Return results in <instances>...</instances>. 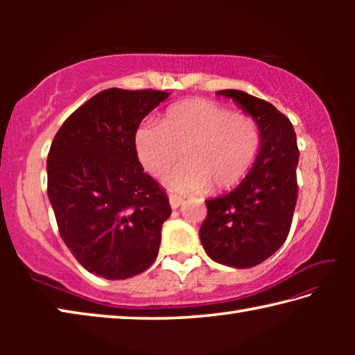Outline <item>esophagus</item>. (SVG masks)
Wrapping results in <instances>:
<instances>
[{"instance_id": "1", "label": "esophagus", "mask_w": 355, "mask_h": 355, "mask_svg": "<svg viewBox=\"0 0 355 355\" xmlns=\"http://www.w3.org/2000/svg\"><path fill=\"white\" fill-rule=\"evenodd\" d=\"M169 200H171V207H172V208H178L180 205H182L184 199H183V197H180V196H173V194H171Z\"/></svg>"}]
</instances>
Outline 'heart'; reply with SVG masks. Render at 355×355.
<instances>
[{"label": "heart", "mask_w": 355, "mask_h": 355, "mask_svg": "<svg viewBox=\"0 0 355 355\" xmlns=\"http://www.w3.org/2000/svg\"><path fill=\"white\" fill-rule=\"evenodd\" d=\"M261 147V131L254 117L236 114L228 106L192 98L169 107L163 123L146 122L135 135L139 163L147 172L164 177L175 192L230 189L243 182Z\"/></svg>", "instance_id": "heart-1"}]
</instances>
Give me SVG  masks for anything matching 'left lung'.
Wrapping results in <instances>:
<instances>
[{
    "label": "left lung",
    "instance_id": "left-lung-1",
    "mask_svg": "<svg viewBox=\"0 0 355 355\" xmlns=\"http://www.w3.org/2000/svg\"><path fill=\"white\" fill-rule=\"evenodd\" d=\"M219 95L235 100L261 131L255 164L235 189L207 200L200 241L214 261L252 268L277 250L290 233L297 202L299 148L293 123L266 100L225 89Z\"/></svg>",
    "mask_w": 355,
    "mask_h": 355
}]
</instances>
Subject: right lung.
Instances as JSON below:
<instances>
[{
    "mask_svg": "<svg viewBox=\"0 0 355 355\" xmlns=\"http://www.w3.org/2000/svg\"><path fill=\"white\" fill-rule=\"evenodd\" d=\"M167 97L106 89L71 112L51 142L46 191L59 233L78 263L100 277L130 279L158 257L169 197L144 172L135 135Z\"/></svg>",
    "mask_w": 355,
    "mask_h": 355,
    "instance_id": "1",
    "label": "right lung"
}]
</instances>
